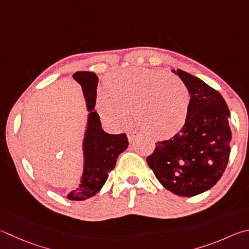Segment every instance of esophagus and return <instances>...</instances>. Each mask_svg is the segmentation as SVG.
I'll return each mask as SVG.
<instances>
[{
	"instance_id": "obj_1",
	"label": "esophagus",
	"mask_w": 249,
	"mask_h": 249,
	"mask_svg": "<svg viewBox=\"0 0 249 249\" xmlns=\"http://www.w3.org/2000/svg\"><path fill=\"white\" fill-rule=\"evenodd\" d=\"M138 133L135 132V130H130V132L127 133V137H128V140L129 142H134L135 138L138 137Z\"/></svg>"
}]
</instances>
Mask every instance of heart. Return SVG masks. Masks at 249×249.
<instances>
[{"mask_svg": "<svg viewBox=\"0 0 249 249\" xmlns=\"http://www.w3.org/2000/svg\"><path fill=\"white\" fill-rule=\"evenodd\" d=\"M105 90L97 106L107 122L123 126L133 112L139 127L156 137H169L179 132L192 107L187 85L159 70L130 67L114 71L106 79Z\"/></svg>", "mask_w": 249, "mask_h": 249, "instance_id": "heart-1", "label": "heart"}]
</instances>
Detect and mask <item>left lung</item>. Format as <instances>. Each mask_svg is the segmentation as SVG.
<instances>
[{"mask_svg": "<svg viewBox=\"0 0 249 249\" xmlns=\"http://www.w3.org/2000/svg\"><path fill=\"white\" fill-rule=\"evenodd\" d=\"M176 74L192 93L187 122L171 139L157 142L146 160L164 188L193 197L214 186L227 168L230 111L223 97L209 85L184 71Z\"/></svg>", "mask_w": 249, "mask_h": 249, "instance_id": "left-lung-1", "label": "left lung"}]
</instances>
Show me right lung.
Listing matches in <instances>:
<instances>
[{
    "label": "right lung",
    "instance_id": "1",
    "mask_svg": "<svg viewBox=\"0 0 249 249\" xmlns=\"http://www.w3.org/2000/svg\"><path fill=\"white\" fill-rule=\"evenodd\" d=\"M73 77L83 88L90 113L84 142V176L79 187L71 192L67 198L71 200H85L96 195L102 188L109 173L114 169L117 158L128 147V139L125 134L106 133L101 128L100 117L92 111L97 100V75L91 71H77Z\"/></svg>",
    "mask_w": 249,
    "mask_h": 249
}]
</instances>
